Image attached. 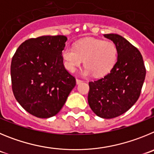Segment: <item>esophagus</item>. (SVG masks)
I'll return each instance as SVG.
<instances>
[{"mask_svg":"<svg viewBox=\"0 0 154 154\" xmlns=\"http://www.w3.org/2000/svg\"><path fill=\"white\" fill-rule=\"evenodd\" d=\"M83 80H79V79H76V83H77V84H80V83H82Z\"/></svg>","mask_w":154,"mask_h":154,"instance_id":"1","label":"esophagus"}]
</instances>
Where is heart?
Instances as JSON below:
<instances>
[{"label":"heart","mask_w":154,"mask_h":154,"mask_svg":"<svg viewBox=\"0 0 154 154\" xmlns=\"http://www.w3.org/2000/svg\"><path fill=\"white\" fill-rule=\"evenodd\" d=\"M64 67L74 72L84 63L83 76L102 77L111 71L117 60V48L114 43L98 39H84L74 48L66 46L62 51Z\"/></svg>","instance_id":"heart-1"}]
</instances>
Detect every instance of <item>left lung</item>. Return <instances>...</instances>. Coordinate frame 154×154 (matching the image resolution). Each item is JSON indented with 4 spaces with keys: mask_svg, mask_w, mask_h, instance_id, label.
Masks as SVG:
<instances>
[{
    "mask_svg": "<svg viewBox=\"0 0 154 154\" xmlns=\"http://www.w3.org/2000/svg\"><path fill=\"white\" fill-rule=\"evenodd\" d=\"M103 37L117 47V60L109 74L89 83L88 103L97 116L111 119L127 112L137 102L146 69L140 52L124 37L115 34Z\"/></svg>",
    "mask_w": 154,
    "mask_h": 154,
    "instance_id": "1",
    "label": "left lung"
}]
</instances>
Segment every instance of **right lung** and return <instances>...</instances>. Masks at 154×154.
Returning <instances> with one entry per match:
<instances>
[{
    "label": "right lung",
    "instance_id": "1",
    "mask_svg": "<svg viewBox=\"0 0 154 154\" xmlns=\"http://www.w3.org/2000/svg\"><path fill=\"white\" fill-rule=\"evenodd\" d=\"M63 35L42 36L20 45L11 65L12 90L17 101L39 118L54 117L61 110L76 80L65 69Z\"/></svg>",
    "mask_w": 154,
    "mask_h": 154
}]
</instances>
